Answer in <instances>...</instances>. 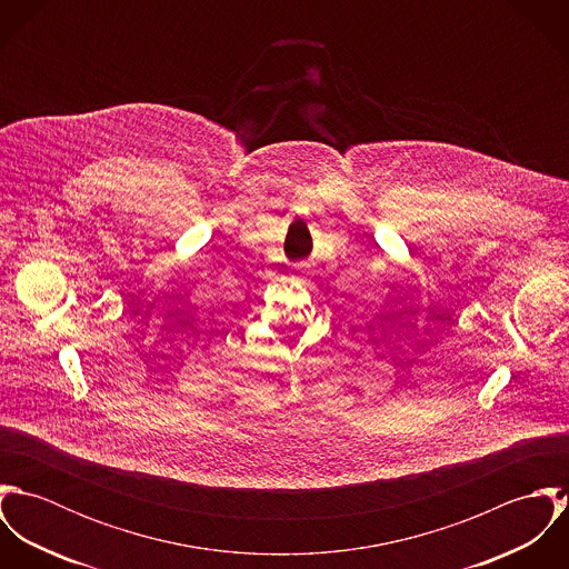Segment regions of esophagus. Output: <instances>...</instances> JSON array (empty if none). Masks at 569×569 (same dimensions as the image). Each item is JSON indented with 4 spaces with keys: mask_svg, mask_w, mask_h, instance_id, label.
Masks as SVG:
<instances>
[{
    "mask_svg": "<svg viewBox=\"0 0 569 569\" xmlns=\"http://www.w3.org/2000/svg\"><path fill=\"white\" fill-rule=\"evenodd\" d=\"M291 278H298V280H302V278H307V264H296V267H291Z\"/></svg>",
    "mask_w": 569,
    "mask_h": 569,
    "instance_id": "1",
    "label": "esophagus"
}]
</instances>
